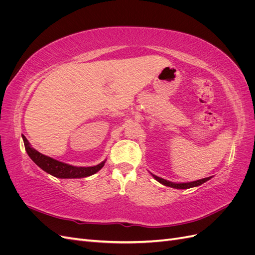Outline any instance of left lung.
<instances>
[{
    "label": "left lung",
    "instance_id": "left-lung-1",
    "mask_svg": "<svg viewBox=\"0 0 255 255\" xmlns=\"http://www.w3.org/2000/svg\"><path fill=\"white\" fill-rule=\"evenodd\" d=\"M154 179H155L156 181H158L159 183H161L163 185H165V186H169V187H173V188H176V189H187V188H190V187H196V186H199V185H201L203 183H205L206 181H208L211 179L212 176L210 177H205V179H201V180H197V181H194V182H189V183H172V182H169V181H166L165 179H161V177L159 176H156L152 174Z\"/></svg>",
    "mask_w": 255,
    "mask_h": 255
}]
</instances>
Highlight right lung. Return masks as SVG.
Masks as SVG:
<instances>
[{"label": "right lung", "mask_w": 255, "mask_h": 255, "mask_svg": "<svg viewBox=\"0 0 255 255\" xmlns=\"http://www.w3.org/2000/svg\"><path fill=\"white\" fill-rule=\"evenodd\" d=\"M22 138L23 141H24L25 150L30 159L38 167H40L42 170L50 173L53 176L59 177V179H80V177H86L98 172L105 164L104 160L101 164L94 167H75L61 163V161H58L47 155H43L40 152L33 149L24 135H22Z\"/></svg>", "instance_id": "add662e5"}]
</instances>
